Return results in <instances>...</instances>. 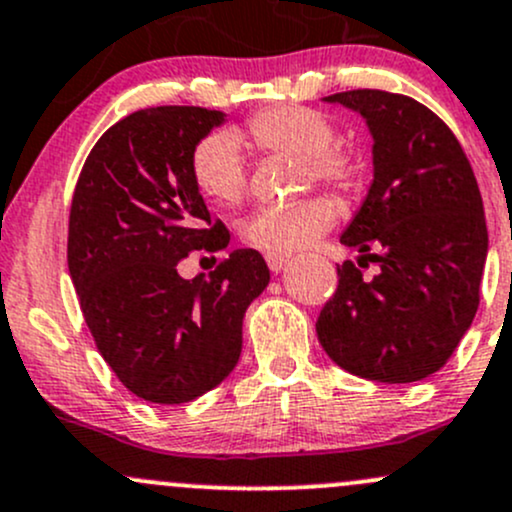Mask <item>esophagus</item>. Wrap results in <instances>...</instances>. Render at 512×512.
I'll return each instance as SVG.
<instances>
[{
    "mask_svg": "<svg viewBox=\"0 0 512 512\" xmlns=\"http://www.w3.org/2000/svg\"><path fill=\"white\" fill-rule=\"evenodd\" d=\"M287 262H289L287 252H267V267H270L272 272H282Z\"/></svg>",
    "mask_w": 512,
    "mask_h": 512,
    "instance_id": "esophagus-1",
    "label": "esophagus"
}]
</instances>
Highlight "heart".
Listing matches in <instances>:
<instances>
[{
  "label": "heart",
  "instance_id": "b5f03b06",
  "mask_svg": "<svg viewBox=\"0 0 512 512\" xmlns=\"http://www.w3.org/2000/svg\"><path fill=\"white\" fill-rule=\"evenodd\" d=\"M242 144L260 152L301 159V179L319 181L351 196L358 191L360 161L336 149V127L321 112L299 105H279L257 112L245 132L208 134L191 154V179L196 191L215 206H235L247 186ZM336 220V208L321 196L301 198L292 206L260 208L242 223V238L262 252H292L311 245Z\"/></svg>",
  "mask_w": 512,
  "mask_h": 512
}]
</instances>
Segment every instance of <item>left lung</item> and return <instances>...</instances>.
I'll use <instances>...</instances> for the list:
<instances>
[{
  "mask_svg": "<svg viewBox=\"0 0 512 512\" xmlns=\"http://www.w3.org/2000/svg\"><path fill=\"white\" fill-rule=\"evenodd\" d=\"M358 112L373 137V184L341 242L360 252L316 321L328 358L358 378L417 383L451 358L478 309L488 230L459 139L407 95L324 98ZM375 249V253H370ZM363 259L381 272L363 280Z\"/></svg>",
  "mask_w": 512,
  "mask_h": 512,
  "instance_id": "left-lung-1",
  "label": "left lung"
}]
</instances>
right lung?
<instances>
[{
    "mask_svg": "<svg viewBox=\"0 0 512 512\" xmlns=\"http://www.w3.org/2000/svg\"><path fill=\"white\" fill-rule=\"evenodd\" d=\"M225 112L164 105L127 115L98 139L75 186L68 272L105 363L137 397L181 405L238 365L242 319L270 284L257 250H233L184 279L188 252L225 250L191 179V154Z\"/></svg>",
    "mask_w": 512,
    "mask_h": 512,
    "instance_id": "1",
    "label": "right lung"
}]
</instances>
